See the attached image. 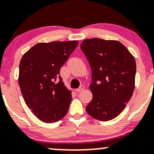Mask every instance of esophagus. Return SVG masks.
I'll use <instances>...</instances> for the list:
<instances>
[{
	"mask_svg": "<svg viewBox=\"0 0 154 154\" xmlns=\"http://www.w3.org/2000/svg\"><path fill=\"white\" fill-rule=\"evenodd\" d=\"M84 88H85V87H84V85H82V86H80V87H79L78 89H75V92H81V91L84 90Z\"/></svg>",
	"mask_w": 154,
	"mask_h": 154,
	"instance_id": "1",
	"label": "esophagus"
}]
</instances>
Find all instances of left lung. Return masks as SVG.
Segmentation results:
<instances>
[{
  "label": "left lung",
  "mask_w": 154,
  "mask_h": 154,
  "mask_svg": "<svg viewBox=\"0 0 154 154\" xmlns=\"http://www.w3.org/2000/svg\"><path fill=\"white\" fill-rule=\"evenodd\" d=\"M81 49L92 70V99L86 106L93 118L108 121L118 116L130 100L135 85L136 62L121 42L93 38Z\"/></svg>",
  "instance_id": "8db88e82"
}]
</instances>
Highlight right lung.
<instances>
[{
    "label": "right lung",
    "instance_id": "obj_1",
    "mask_svg": "<svg viewBox=\"0 0 154 154\" xmlns=\"http://www.w3.org/2000/svg\"><path fill=\"white\" fill-rule=\"evenodd\" d=\"M78 41L41 42L23 56L19 66V82L26 105L41 121L60 120L72 100L59 75L60 69L77 47Z\"/></svg>",
    "mask_w": 154,
    "mask_h": 154
}]
</instances>
